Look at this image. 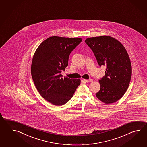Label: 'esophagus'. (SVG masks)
<instances>
[{"label":"esophagus","mask_w":147,"mask_h":147,"mask_svg":"<svg viewBox=\"0 0 147 147\" xmlns=\"http://www.w3.org/2000/svg\"><path fill=\"white\" fill-rule=\"evenodd\" d=\"M83 80L85 81V82H90L93 81V80H92V79H83Z\"/></svg>","instance_id":"34e87169"}]
</instances>
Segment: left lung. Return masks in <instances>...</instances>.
Returning <instances> with one entry per match:
<instances>
[{"mask_svg": "<svg viewBox=\"0 0 147 147\" xmlns=\"http://www.w3.org/2000/svg\"><path fill=\"white\" fill-rule=\"evenodd\" d=\"M85 42L94 52L99 65L106 66L105 76L99 80L100 89L96 97L106 104L114 103L125 94L131 80L128 53L120 42L110 36L89 38Z\"/></svg>", "mask_w": 147, "mask_h": 147, "instance_id": "obj_1", "label": "left lung"}]
</instances>
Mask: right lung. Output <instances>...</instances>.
Instances as JSON below:
<instances>
[{"label": "right lung", "mask_w": 147, "mask_h": 147, "mask_svg": "<svg viewBox=\"0 0 147 147\" xmlns=\"http://www.w3.org/2000/svg\"><path fill=\"white\" fill-rule=\"evenodd\" d=\"M82 41L80 38L53 36L38 46L32 58V78L41 96L55 106L71 99L80 79L63 78L61 74L68 66L70 53Z\"/></svg>", "instance_id": "obj_1"}]
</instances>
